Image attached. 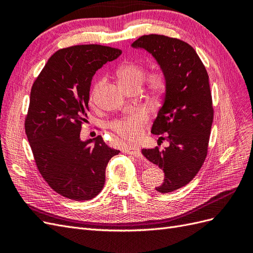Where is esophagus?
<instances>
[{"label": "esophagus", "instance_id": "esophagus-1", "mask_svg": "<svg viewBox=\"0 0 253 253\" xmlns=\"http://www.w3.org/2000/svg\"><path fill=\"white\" fill-rule=\"evenodd\" d=\"M125 153L126 154H131L135 157H141V151L139 149V147H137V145H127V147L125 149Z\"/></svg>", "mask_w": 253, "mask_h": 253}]
</instances>
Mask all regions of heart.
Listing matches in <instances>:
<instances>
[{
    "label": "heart",
    "mask_w": 253,
    "mask_h": 253,
    "mask_svg": "<svg viewBox=\"0 0 253 253\" xmlns=\"http://www.w3.org/2000/svg\"><path fill=\"white\" fill-rule=\"evenodd\" d=\"M118 80L126 90L140 87L145 78V68L139 62H126L122 64L117 72ZM103 80L96 84L91 91V100L96 97L97 89L103 84ZM147 89L149 94L155 98L162 97L167 89V77L163 71L152 72L147 79ZM149 121V114L144 110L131 111L119 119L115 120L112 126L120 136L127 139H137L141 135L142 128Z\"/></svg>",
    "instance_id": "obj_1"
}]
</instances>
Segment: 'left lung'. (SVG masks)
Returning <instances> with one entry per match:
<instances>
[{
    "label": "left lung",
    "mask_w": 253,
    "mask_h": 253,
    "mask_svg": "<svg viewBox=\"0 0 253 253\" xmlns=\"http://www.w3.org/2000/svg\"><path fill=\"white\" fill-rule=\"evenodd\" d=\"M132 47L147 50L167 77L162 108L151 132L164 135L158 140L170 145L141 152L165 172L164 182L155 190L169 193L192 180L207 156L213 122L209 77L194 48L178 39L148 35Z\"/></svg>",
    "instance_id": "obj_1"
}]
</instances>
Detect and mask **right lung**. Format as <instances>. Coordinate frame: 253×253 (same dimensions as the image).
<instances>
[{
    "instance_id": "add662e5",
    "label": "right lung",
    "mask_w": 253,
    "mask_h": 253,
    "mask_svg": "<svg viewBox=\"0 0 253 253\" xmlns=\"http://www.w3.org/2000/svg\"><path fill=\"white\" fill-rule=\"evenodd\" d=\"M121 51L102 45H76L48 59L30 91L25 131L38 169L53 191L74 201L101 192L105 169L119 151L101 136L82 140L89 88L96 72Z\"/></svg>"
}]
</instances>
